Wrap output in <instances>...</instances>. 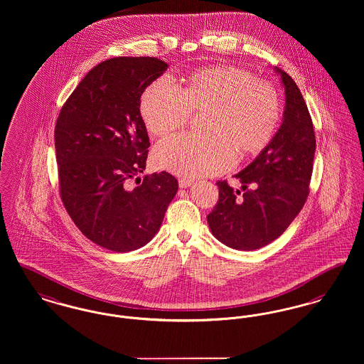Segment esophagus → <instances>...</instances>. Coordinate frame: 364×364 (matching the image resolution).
<instances>
[{"instance_id": "obj_1", "label": "esophagus", "mask_w": 364, "mask_h": 364, "mask_svg": "<svg viewBox=\"0 0 364 364\" xmlns=\"http://www.w3.org/2000/svg\"><path fill=\"white\" fill-rule=\"evenodd\" d=\"M178 183H179V188H181V189H186V188H191V185H193L194 182H193V179L181 178V179L178 181Z\"/></svg>"}]
</instances>
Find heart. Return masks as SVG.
<instances>
[{
    "label": "heart",
    "mask_w": 364,
    "mask_h": 364,
    "mask_svg": "<svg viewBox=\"0 0 364 364\" xmlns=\"http://www.w3.org/2000/svg\"><path fill=\"white\" fill-rule=\"evenodd\" d=\"M207 111V134L173 135L154 149V163L170 173L198 178L225 173L241 154L262 151L275 133L281 105L275 89L248 71L218 65L196 71L179 89L168 77L152 82L141 98V115L151 134L182 129L191 112Z\"/></svg>",
    "instance_id": "heart-1"
}]
</instances>
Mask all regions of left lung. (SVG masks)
<instances>
[{
  "instance_id": "8db88e82",
  "label": "left lung",
  "mask_w": 364,
  "mask_h": 364,
  "mask_svg": "<svg viewBox=\"0 0 364 364\" xmlns=\"http://www.w3.org/2000/svg\"><path fill=\"white\" fill-rule=\"evenodd\" d=\"M274 71L285 89L282 123L257 157L234 175L242 197L226 181L218 182L219 201L207 216L213 237L238 250L263 248L289 228L306 204L312 175L316 139L306 101L287 73Z\"/></svg>"
}]
</instances>
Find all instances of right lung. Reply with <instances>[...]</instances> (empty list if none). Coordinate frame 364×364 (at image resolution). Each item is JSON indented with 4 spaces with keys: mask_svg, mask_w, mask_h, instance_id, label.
Wrapping results in <instances>:
<instances>
[{
    "mask_svg": "<svg viewBox=\"0 0 364 364\" xmlns=\"http://www.w3.org/2000/svg\"><path fill=\"white\" fill-rule=\"evenodd\" d=\"M168 64L156 58H114L80 80L55 129L64 207L90 241L114 252L146 245L178 191L171 173H139L149 136L141 96ZM132 178H139L133 188Z\"/></svg>",
    "mask_w": 364,
    "mask_h": 364,
    "instance_id": "add662e5",
    "label": "right lung"
}]
</instances>
